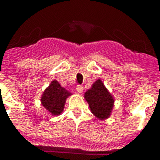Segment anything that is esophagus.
<instances>
[{"label":"esophagus","instance_id":"1","mask_svg":"<svg viewBox=\"0 0 160 160\" xmlns=\"http://www.w3.org/2000/svg\"><path fill=\"white\" fill-rule=\"evenodd\" d=\"M76 90H77L79 93H82L83 92V87L80 85H77V86H76Z\"/></svg>","mask_w":160,"mask_h":160}]
</instances>
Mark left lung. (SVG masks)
Here are the masks:
<instances>
[{
	"label": "left lung",
	"instance_id": "1",
	"mask_svg": "<svg viewBox=\"0 0 160 160\" xmlns=\"http://www.w3.org/2000/svg\"><path fill=\"white\" fill-rule=\"evenodd\" d=\"M85 98L91 112L97 118L105 119L109 116L114 100L100 79L94 83L91 89L85 92Z\"/></svg>",
	"mask_w": 160,
	"mask_h": 160
}]
</instances>
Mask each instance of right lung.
Listing matches in <instances>:
<instances>
[{
  "instance_id": "1",
  "label": "right lung",
  "mask_w": 160,
  "mask_h": 160,
  "mask_svg": "<svg viewBox=\"0 0 160 160\" xmlns=\"http://www.w3.org/2000/svg\"><path fill=\"white\" fill-rule=\"evenodd\" d=\"M71 93L61 87L57 80H53L51 84L44 91L41 103L51 114L53 115H59L64 109L65 100Z\"/></svg>"
}]
</instances>
